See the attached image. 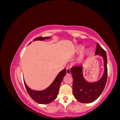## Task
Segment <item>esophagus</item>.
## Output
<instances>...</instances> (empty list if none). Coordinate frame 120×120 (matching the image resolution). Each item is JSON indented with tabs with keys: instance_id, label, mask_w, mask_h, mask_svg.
<instances>
[{
	"instance_id": "esophagus-1",
	"label": "esophagus",
	"mask_w": 120,
	"mask_h": 120,
	"mask_svg": "<svg viewBox=\"0 0 120 120\" xmlns=\"http://www.w3.org/2000/svg\"><path fill=\"white\" fill-rule=\"evenodd\" d=\"M66 73H67V74H71V71L69 68H67V69H66Z\"/></svg>"
}]
</instances>
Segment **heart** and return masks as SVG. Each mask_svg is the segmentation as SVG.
Listing matches in <instances>:
<instances>
[{
    "instance_id": "heart-1",
    "label": "heart",
    "mask_w": 120,
    "mask_h": 120,
    "mask_svg": "<svg viewBox=\"0 0 120 120\" xmlns=\"http://www.w3.org/2000/svg\"><path fill=\"white\" fill-rule=\"evenodd\" d=\"M84 49H85V46L83 45H78V46H77L75 48L74 52L76 53H80ZM89 53H90V51L89 50H86L85 51L82 52L81 54L79 55V56H78V58L77 59V62L78 63H79V64L82 63L84 61L85 58H86V56L89 55Z\"/></svg>"
}]
</instances>
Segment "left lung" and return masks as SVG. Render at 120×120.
Wrapping results in <instances>:
<instances>
[{
    "label": "left lung",
    "mask_w": 120,
    "mask_h": 120,
    "mask_svg": "<svg viewBox=\"0 0 120 120\" xmlns=\"http://www.w3.org/2000/svg\"><path fill=\"white\" fill-rule=\"evenodd\" d=\"M95 54L101 56L104 61V72L96 82H89L83 77V67L76 66L71 68V73L73 78V95L78 101L83 103H90L94 101L102 93L106 82L107 75V57L105 51L98 43H96Z\"/></svg>",
    "instance_id": "left-lung-1"
}]
</instances>
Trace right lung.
<instances>
[{
  "instance_id": "obj_1",
  "label": "right lung",
  "mask_w": 120,
  "mask_h": 120,
  "mask_svg": "<svg viewBox=\"0 0 120 120\" xmlns=\"http://www.w3.org/2000/svg\"><path fill=\"white\" fill-rule=\"evenodd\" d=\"M49 38H50V37H37L33 39V41H38V40L45 41V39H49ZM31 43V42H30V44ZM65 74L66 69H64L59 72L52 83L47 89L43 90L35 91L32 90L27 86L26 82L24 80L25 86L29 95L34 101L42 104H49L55 100L57 98L60 85Z\"/></svg>"
}]
</instances>
